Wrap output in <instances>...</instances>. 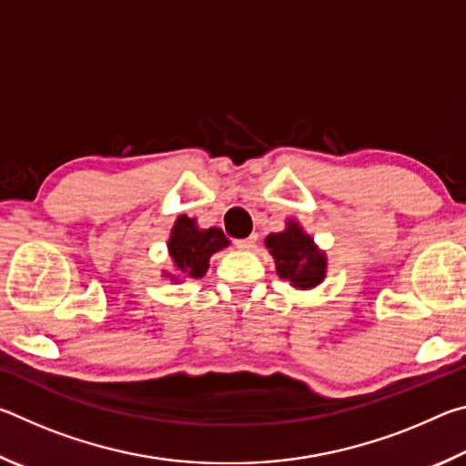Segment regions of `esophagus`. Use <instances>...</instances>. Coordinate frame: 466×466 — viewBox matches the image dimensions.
Returning a JSON list of instances; mask_svg holds the SVG:
<instances>
[{"label": "esophagus", "instance_id": "1", "mask_svg": "<svg viewBox=\"0 0 466 466\" xmlns=\"http://www.w3.org/2000/svg\"><path fill=\"white\" fill-rule=\"evenodd\" d=\"M236 244H238V248H242V250H250V248H255V244H257V234H250L248 238H242V240H238Z\"/></svg>", "mask_w": 466, "mask_h": 466}]
</instances>
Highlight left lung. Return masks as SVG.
I'll return each mask as SVG.
<instances>
[{
  "label": "left lung",
  "instance_id": "8db88e82",
  "mask_svg": "<svg viewBox=\"0 0 466 466\" xmlns=\"http://www.w3.org/2000/svg\"><path fill=\"white\" fill-rule=\"evenodd\" d=\"M265 247L275 258V269L281 279H288L298 289L317 288L327 275V257L302 226L294 219L286 224V230L269 234Z\"/></svg>",
  "mask_w": 466,
  "mask_h": 466
}]
</instances>
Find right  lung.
I'll return each mask as SVG.
<instances>
[{
    "mask_svg": "<svg viewBox=\"0 0 466 466\" xmlns=\"http://www.w3.org/2000/svg\"><path fill=\"white\" fill-rule=\"evenodd\" d=\"M230 240L226 238L219 228H208L201 230L193 218L178 216L172 226L168 240V255L175 263L178 275H170L172 281L178 278L199 279L208 273L209 257L214 252L226 248Z\"/></svg>",
    "mask_w": 466,
    "mask_h": 466,
    "instance_id": "1",
    "label": "right lung"
}]
</instances>
